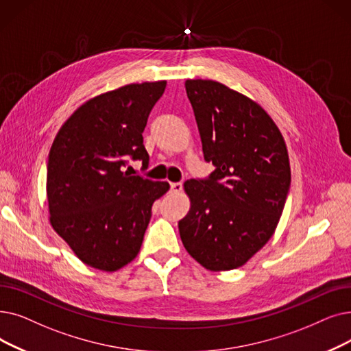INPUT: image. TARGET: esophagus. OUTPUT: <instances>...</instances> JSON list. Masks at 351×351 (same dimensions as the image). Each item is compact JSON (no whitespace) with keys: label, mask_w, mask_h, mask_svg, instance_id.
Masks as SVG:
<instances>
[{"label":"esophagus","mask_w":351,"mask_h":351,"mask_svg":"<svg viewBox=\"0 0 351 351\" xmlns=\"http://www.w3.org/2000/svg\"><path fill=\"white\" fill-rule=\"evenodd\" d=\"M182 188H184L182 182H172V184H171V191L172 192H180Z\"/></svg>","instance_id":"34e87169"}]
</instances>
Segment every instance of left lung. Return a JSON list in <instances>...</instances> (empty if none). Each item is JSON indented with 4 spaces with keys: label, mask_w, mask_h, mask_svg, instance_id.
I'll return each instance as SVG.
<instances>
[{
    "label": "left lung",
    "mask_w": 351,
    "mask_h": 351,
    "mask_svg": "<svg viewBox=\"0 0 351 351\" xmlns=\"http://www.w3.org/2000/svg\"><path fill=\"white\" fill-rule=\"evenodd\" d=\"M185 87L204 159L215 171L185 182L191 209L178 223L179 234L206 269H234L276 231L291 185L287 146L251 99L213 80H186Z\"/></svg>",
    "instance_id": "8db88e82"
}]
</instances>
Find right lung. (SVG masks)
I'll use <instances>...</instances> for the list:
<instances>
[{"mask_svg": "<svg viewBox=\"0 0 351 351\" xmlns=\"http://www.w3.org/2000/svg\"><path fill=\"white\" fill-rule=\"evenodd\" d=\"M166 82L128 84L88 100L58 130L47 162L50 221L80 260L116 271L139 254L152 205L167 182L130 175L147 169L143 130Z\"/></svg>", "mask_w": 351, "mask_h": 351, "instance_id": "right-lung-1", "label": "right lung"}]
</instances>
